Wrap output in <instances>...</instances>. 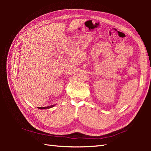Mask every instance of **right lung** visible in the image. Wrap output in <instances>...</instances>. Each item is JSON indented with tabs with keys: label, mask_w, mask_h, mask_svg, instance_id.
<instances>
[{
	"label": "right lung",
	"mask_w": 151,
	"mask_h": 151,
	"mask_svg": "<svg viewBox=\"0 0 151 151\" xmlns=\"http://www.w3.org/2000/svg\"><path fill=\"white\" fill-rule=\"evenodd\" d=\"M54 106L55 105H51V106H47V107H37L39 109H47V108H52L54 107Z\"/></svg>",
	"instance_id": "add662e5"
}]
</instances>
